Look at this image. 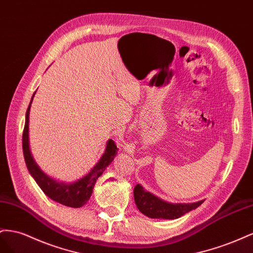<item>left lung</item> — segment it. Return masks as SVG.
<instances>
[{
    "instance_id": "left-lung-1",
    "label": "left lung",
    "mask_w": 253,
    "mask_h": 253,
    "mask_svg": "<svg viewBox=\"0 0 253 253\" xmlns=\"http://www.w3.org/2000/svg\"><path fill=\"white\" fill-rule=\"evenodd\" d=\"M134 203L140 212L150 218L176 219L185 213L198 208L204 200L193 204H169L143 189L141 184H136L133 190Z\"/></svg>"
}]
</instances>
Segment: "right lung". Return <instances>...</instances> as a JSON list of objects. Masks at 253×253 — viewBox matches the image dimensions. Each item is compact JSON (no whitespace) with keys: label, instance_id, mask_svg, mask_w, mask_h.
<instances>
[{"label":"right lung","instance_id":"1","mask_svg":"<svg viewBox=\"0 0 253 253\" xmlns=\"http://www.w3.org/2000/svg\"><path fill=\"white\" fill-rule=\"evenodd\" d=\"M36 93V92H35ZM33 97L31 99L30 106H28L25 114V126L22 135V147L23 155L25 159V163L28 171L35 179V181L40 186L47 197L53 199L56 203H59L63 206L71 208H81L88 203L91 195L93 193L96 180L103 174L106 168L109 165L118 154L117 144L113 140H108L106 144V149L103 156L100 157L99 161L93 168L89 174H86L83 178L78 179L77 181L72 183L58 182L57 180L48 177L45 172H43L38 164L34 160L33 155L30 148V139H28V123H30V110L33 102Z\"/></svg>","mask_w":253,"mask_h":253}]
</instances>
